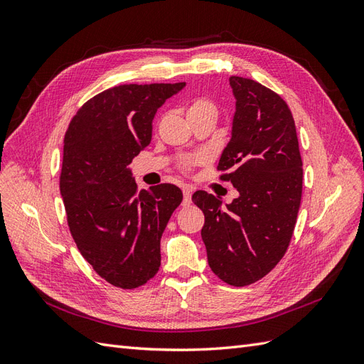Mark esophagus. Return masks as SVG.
I'll list each match as a JSON object with an SVG mask.
<instances>
[{
  "label": "esophagus",
  "instance_id": "34e87169",
  "mask_svg": "<svg viewBox=\"0 0 364 364\" xmlns=\"http://www.w3.org/2000/svg\"><path fill=\"white\" fill-rule=\"evenodd\" d=\"M182 193H183V202H182V205L183 206L190 205L191 203V193H193V190L190 188V186H183Z\"/></svg>",
  "mask_w": 364,
  "mask_h": 364
}]
</instances>
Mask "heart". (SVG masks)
I'll use <instances>...</instances> for the list:
<instances>
[{"label":"heart","mask_w":364,"mask_h":364,"mask_svg":"<svg viewBox=\"0 0 364 364\" xmlns=\"http://www.w3.org/2000/svg\"><path fill=\"white\" fill-rule=\"evenodd\" d=\"M202 114H217V106L213 100H209L206 97H197L188 105V117ZM193 161L194 159H191V162Z\"/></svg>","instance_id":"obj_1"}]
</instances>
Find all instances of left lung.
Segmentation results:
<instances>
[{
  "instance_id": "obj_1",
  "label": "left lung",
  "mask_w": 364,
  "mask_h": 364,
  "mask_svg": "<svg viewBox=\"0 0 364 364\" xmlns=\"http://www.w3.org/2000/svg\"><path fill=\"white\" fill-rule=\"evenodd\" d=\"M229 83L237 100L232 136L217 170L240 196L222 208L200 190L193 202L205 214L209 267L245 287L266 277L289 249L302 199V158L287 103L252 79L232 75Z\"/></svg>"
}]
</instances>
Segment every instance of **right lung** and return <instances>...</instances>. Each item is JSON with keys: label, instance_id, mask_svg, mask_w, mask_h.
<instances>
[{"label": "right lung", "instance_id": "add662e5", "mask_svg": "<svg viewBox=\"0 0 364 364\" xmlns=\"http://www.w3.org/2000/svg\"><path fill=\"white\" fill-rule=\"evenodd\" d=\"M181 83L119 85L73 117L63 139L60 194L82 257L114 287L132 290L161 266V237L182 202L176 185L138 191L129 164L151 141V121Z\"/></svg>", "mask_w": 364, "mask_h": 364}]
</instances>
